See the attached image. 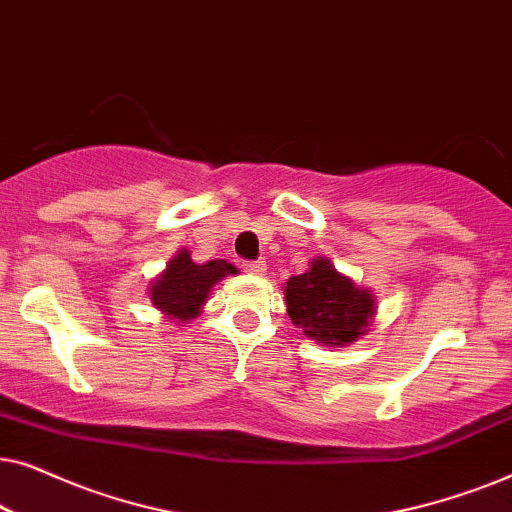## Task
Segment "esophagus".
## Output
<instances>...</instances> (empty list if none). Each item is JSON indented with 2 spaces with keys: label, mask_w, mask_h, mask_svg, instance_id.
Returning a JSON list of instances; mask_svg holds the SVG:
<instances>
[{
  "label": "esophagus",
  "mask_w": 512,
  "mask_h": 512,
  "mask_svg": "<svg viewBox=\"0 0 512 512\" xmlns=\"http://www.w3.org/2000/svg\"><path fill=\"white\" fill-rule=\"evenodd\" d=\"M244 272H249V275H263L265 261H247L244 263Z\"/></svg>",
  "instance_id": "obj_1"
}]
</instances>
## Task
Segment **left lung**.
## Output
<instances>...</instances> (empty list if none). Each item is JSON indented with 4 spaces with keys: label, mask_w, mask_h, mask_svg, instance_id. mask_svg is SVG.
Wrapping results in <instances>:
<instances>
[{
    "label": "left lung",
    "mask_w": 512,
    "mask_h": 512,
    "mask_svg": "<svg viewBox=\"0 0 512 512\" xmlns=\"http://www.w3.org/2000/svg\"><path fill=\"white\" fill-rule=\"evenodd\" d=\"M286 312L307 338L324 347L354 345L370 331L377 314L375 293L317 256L303 275L284 284Z\"/></svg>",
    "instance_id": "left-lung-1"
}]
</instances>
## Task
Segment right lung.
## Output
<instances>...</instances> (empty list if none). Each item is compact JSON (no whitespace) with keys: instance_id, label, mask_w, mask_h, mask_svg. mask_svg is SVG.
I'll return each instance as SVG.
<instances>
[{"instance_id":"right-lung-1","label":"right lung","mask_w":512,"mask_h":512,"mask_svg":"<svg viewBox=\"0 0 512 512\" xmlns=\"http://www.w3.org/2000/svg\"><path fill=\"white\" fill-rule=\"evenodd\" d=\"M228 275H237L233 263L223 261V258L195 263L191 251L179 249L167 261L165 270L149 284L146 293L158 312L181 326L198 317L209 300V293Z\"/></svg>"}]
</instances>
